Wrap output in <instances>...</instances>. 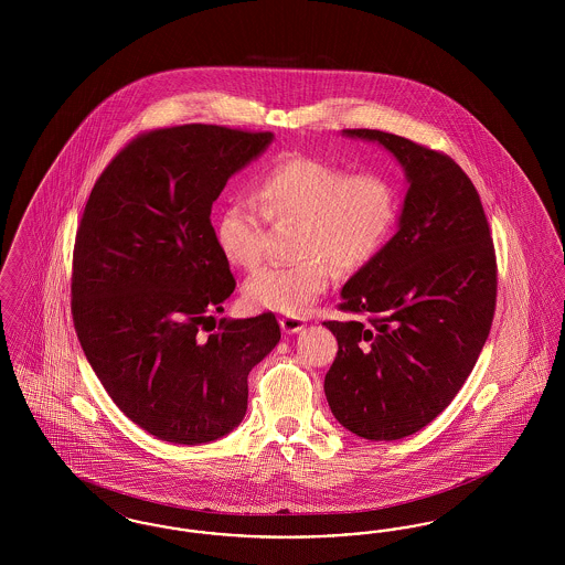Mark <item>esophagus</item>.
<instances>
[{"mask_svg": "<svg viewBox=\"0 0 565 565\" xmlns=\"http://www.w3.org/2000/svg\"><path fill=\"white\" fill-rule=\"evenodd\" d=\"M279 326H281V330H284L286 334H296V332H300V330L305 328V320H300V318H292V316H286V318H281V320H279Z\"/></svg>", "mask_w": 565, "mask_h": 565, "instance_id": "34e87169", "label": "esophagus"}]
</instances>
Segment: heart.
<instances>
[{"label": "heart", "mask_w": 565, "mask_h": 565, "mask_svg": "<svg viewBox=\"0 0 565 565\" xmlns=\"http://www.w3.org/2000/svg\"><path fill=\"white\" fill-rule=\"evenodd\" d=\"M256 201L233 196L215 220L222 256L242 269L263 260L265 217L298 222L296 256L290 267H269L252 275L243 288L247 307L284 316H302L328 290L332 269L353 270L373 260L396 222V192L376 173L296 157L277 162L263 175Z\"/></svg>", "instance_id": "heart-1"}]
</instances>
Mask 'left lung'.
Instances as JSON below:
<instances>
[{
	"label": "left lung",
	"instance_id": "8db88e82",
	"mask_svg": "<svg viewBox=\"0 0 565 565\" xmlns=\"http://www.w3.org/2000/svg\"><path fill=\"white\" fill-rule=\"evenodd\" d=\"M383 146L406 180L398 231L341 290L369 323L323 322L339 351L323 379L337 422L398 440L440 415L472 373L495 311V252L479 192L447 154L401 135L345 129Z\"/></svg>",
	"mask_w": 565,
	"mask_h": 565
}]
</instances>
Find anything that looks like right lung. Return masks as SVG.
Returning a JSON list of instances; mask_svg holds the SVG:
<instances>
[{
	"label": "right lung",
	"mask_w": 565,
	"mask_h": 565,
	"mask_svg": "<svg viewBox=\"0 0 565 565\" xmlns=\"http://www.w3.org/2000/svg\"><path fill=\"white\" fill-rule=\"evenodd\" d=\"M273 137L215 125L150 131L109 162L86 201L72 275L78 341L116 406L167 443L235 430L249 371L281 339L273 313L201 334L235 290L212 205Z\"/></svg>",
	"instance_id": "right-lung-1"
}]
</instances>
